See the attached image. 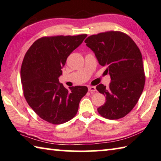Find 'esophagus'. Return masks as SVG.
I'll use <instances>...</instances> for the list:
<instances>
[{
	"label": "esophagus",
	"instance_id": "34e87169",
	"mask_svg": "<svg viewBox=\"0 0 161 161\" xmlns=\"http://www.w3.org/2000/svg\"><path fill=\"white\" fill-rule=\"evenodd\" d=\"M88 91L91 92V93H95V92L97 91V90H96V87L90 86V87H88Z\"/></svg>",
	"mask_w": 161,
	"mask_h": 161
}]
</instances>
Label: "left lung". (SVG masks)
I'll return each mask as SVG.
<instances>
[{
    "label": "left lung",
    "mask_w": 161,
    "mask_h": 161,
    "mask_svg": "<svg viewBox=\"0 0 161 161\" xmlns=\"http://www.w3.org/2000/svg\"><path fill=\"white\" fill-rule=\"evenodd\" d=\"M86 46L95 53L99 64L105 66L111 81L108 87L99 84L96 89L105 96V103L98 108L102 117L117 120L135 107L143 91L145 76L140 49L130 36L110 31L92 35Z\"/></svg>",
    "instance_id": "left-lung-1"
}]
</instances>
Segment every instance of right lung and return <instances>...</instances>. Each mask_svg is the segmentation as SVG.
Returning <instances> with one entry per match:
<instances>
[{
    "label": "right lung",
    "instance_id": "1",
    "mask_svg": "<svg viewBox=\"0 0 161 161\" xmlns=\"http://www.w3.org/2000/svg\"><path fill=\"white\" fill-rule=\"evenodd\" d=\"M86 36L42 37L25 55L20 69L23 95L34 112L48 123L62 124L74 118L88 92L86 86L65 88L58 80L67 58Z\"/></svg>",
    "mask_w": 161,
    "mask_h": 161
}]
</instances>
